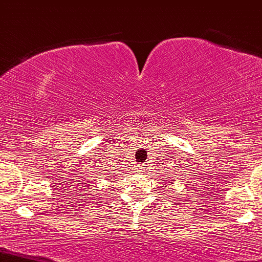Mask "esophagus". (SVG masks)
I'll use <instances>...</instances> for the list:
<instances>
[{"label": "esophagus", "instance_id": "34e87169", "mask_svg": "<svg viewBox=\"0 0 262 262\" xmlns=\"http://www.w3.org/2000/svg\"><path fill=\"white\" fill-rule=\"evenodd\" d=\"M144 170H145L144 165H137V168H135V171H137V173H144Z\"/></svg>", "mask_w": 262, "mask_h": 262}]
</instances>
